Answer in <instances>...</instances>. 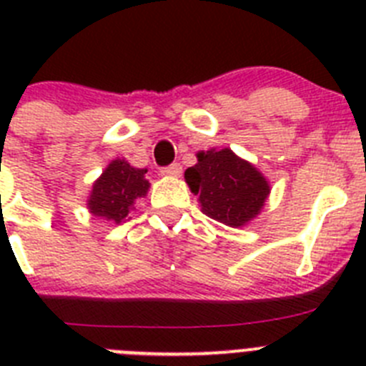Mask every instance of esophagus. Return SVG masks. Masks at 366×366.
I'll return each instance as SVG.
<instances>
[{"instance_id": "esophagus-1", "label": "esophagus", "mask_w": 366, "mask_h": 366, "mask_svg": "<svg viewBox=\"0 0 366 366\" xmlns=\"http://www.w3.org/2000/svg\"><path fill=\"white\" fill-rule=\"evenodd\" d=\"M181 170H183V167H181L179 163H172V164H168V167H164L161 172L164 174V176H181Z\"/></svg>"}]
</instances>
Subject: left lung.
<instances>
[{
    "mask_svg": "<svg viewBox=\"0 0 366 366\" xmlns=\"http://www.w3.org/2000/svg\"><path fill=\"white\" fill-rule=\"evenodd\" d=\"M185 179L207 216L229 227H240L264 207L269 185L253 164L236 157L229 148L198 154V163L187 168Z\"/></svg>",
    "mask_w": 366,
    "mask_h": 366,
    "instance_id": "obj_1",
    "label": "left lung"
}]
</instances>
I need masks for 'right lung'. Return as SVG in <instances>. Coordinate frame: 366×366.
Wrapping results in <instances>:
<instances>
[{
  "mask_svg": "<svg viewBox=\"0 0 366 366\" xmlns=\"http://www.w3.org/2000/svg\"><path fill=\"white\" fill-rule=\"evenodd\" d=\"M144 174L147 168H134L124 159L112 161L93 185L87 203L89 211L100 218L121 223L135 199L147 194L150 183L144 179Z\"/></svg>",
  "mask_w": 366,
  "mask_h": 366,
  "instance_id": "1",
  "label": "right lung"
}]
</instances>
